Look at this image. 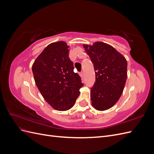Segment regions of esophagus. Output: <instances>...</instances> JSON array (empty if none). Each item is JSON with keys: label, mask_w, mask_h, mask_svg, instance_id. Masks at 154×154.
Returning a JSON list of instances; mask_svg holds the SVG:
<instances>
[{"label": "esophagus", "mask_w": 154, "mask_h": 154, "mask_svg": "<svg viewBox=\"0 0 154 154\" xmlns=\"http://www.w3.org/2000/svg\"><path fill=\"white\" fill-rule=\"evenodd\" d=\"M80 76H81L82 78H83V76H84V73H83V72H81L80 73Z\"/></svg>", "instance_id": "1"}]
</instances>
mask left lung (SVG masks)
<instances>
[{
	"label": "left lung",
	"mask_w": 154,
	"mask_h": 154,
	"mask_svg": "<svg viewBox=\"0 0 154 154\" xmlns=\"http://www.w3.org/2000/svg\"><path fill=\"white\" fill-rule=\"evenodd\" d=\"M83 47L96 74V82L91 88L92 105L97 110H107L123 93L127 78V60L112 46L101 42Z\"/></svg>",
	"instance_id": "1"
}]
</instances>
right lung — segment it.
<instances>
[{
	"instance_id": "1",
	"label": "right lung",
	"mask_w": 154,
	"mask_h": 154,
	"mask_svg": "<svg viewBox=\"0 0 154 154\" xmlns=\"http://www.w3.org/2000/svg\"><path fill=\"white\" fill-rule=\"evenodd\" d=\"M68 48L63 41L50 44L32 66L35 83L44 98L61 111L72 108L83 86L81 77L73 71Z\"/></svg>"
}]
</instances>
